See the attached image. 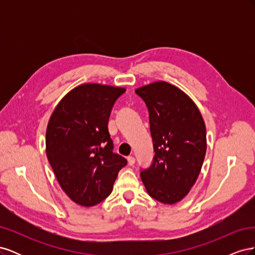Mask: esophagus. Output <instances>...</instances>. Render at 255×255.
<instances>
[{"label": "esophagus", "mask_w": 255, "mask_h": 255, "mask_svg": "<svg viewBox=\"0 0 255 255\" xmlns=\"http://www.w3.org/2000/svg\"><path fill=\"white\" fill-rule=\"evenodd\" d=\"M128 164L129 166H133V165L135 164V158H134L133 156H128Z\"/></svg>", "instance_id": "1"}]
</instances>
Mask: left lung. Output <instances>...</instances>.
<instances>
[{"instance_id": "8db88e82", "label": "left lung", "mask_w": 255, "mask_h": 255, "mask_svg": "<svg viewBox=\"0 0 255 255\" xmlns=\"http://www.w3.org/2000/svg\"><path fill=\"white\" fill-rule=\"evenodd\" d=\"M148 107L154 157L140 177L149 196L174 204L194 186L206 152V128L195 102L174 85L154 82L135 90Z\"/></svg>"}]
</instances>
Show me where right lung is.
I'll return each instance as SVG.
<instances>
[{"mask_svg":"<svg viewBox=\"0 0 255 255\" xmlns=\"http://www.w3.org/2000/svg\"><path fill=\"white\" fill-rule=\"evenodd\" d=\"M126 89L83 84L60 100L45 133V152L60 187L73 202L94 206L111 195L128 161L113 152L109 119Z\"/></svg>","mask_w":255,"mask_h":255,"instance_id":"add662e5","label":"right lung"}]
</instances>
